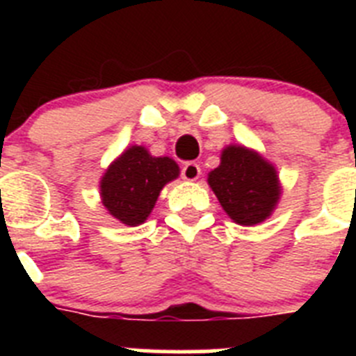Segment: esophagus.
Instances as JSON below:
<instances>
[{
	"instance_id": "34e87169",
	"label": "esophagus",
	"mask_w": 356,
	"mask_h": 356,
	"mask_svg": "<svg viewBox=\"0 0 356 356\" xmlns=\"http://www.w3.org/2000/svg\"><path fill=\"white\" fill-rule=\"evenodd\" d=\"M200 176H201V168L194 162H187L184 165V169H181V178H184L185 181H196Z\"/></svg>"
}]
</instances>
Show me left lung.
<instances>
[{
	"mask_svg": "<svg viewBox=\"0 0 356 356\" xmlns=\"http://www.w3.org/2000/svg\"><path fill=\"white\" fill-rule=\"evenodd\" d=\"M207 181L222 210L241 226L269 219L284 191L275 163L242 144H228L221 151V163L209 172Z\"/></svg>",
	"mask_w": 356,
	"mask_h": 356,
	"instance_id": "left-lung-1",
	"label": "left lung"
}]
</instances>
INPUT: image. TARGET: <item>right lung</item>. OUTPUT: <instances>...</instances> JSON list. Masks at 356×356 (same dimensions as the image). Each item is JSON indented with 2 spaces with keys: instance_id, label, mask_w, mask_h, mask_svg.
<instances>
[{
  "instance_id": "1",
  "label": "right lung",
  "mask_w": 356,
  "mask_h": 356,
  "mask_svg": "<svg viewBox=\"0 0 356 356\" xmlns=\"http://www.w3.org/2000/svg\"><path fill=\"white\" fill-rule=\"evenodd\" d=\"M180 176L171 156H153L144 146H130L110 163L99 180V196L110 216L127 226L146 222L169 181Z\"/></svg>"
}]
</instances>
